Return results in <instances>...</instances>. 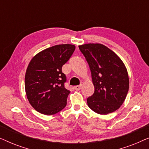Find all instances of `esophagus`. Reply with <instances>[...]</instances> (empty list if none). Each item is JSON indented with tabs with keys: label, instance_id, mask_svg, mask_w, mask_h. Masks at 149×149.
<instances>
[{
	"label": "esophagus",
	"instance_id": "obj_1",
	"mask_svg": "<svg viewBox=\"0 0 149 149\" xmlns=\"http://www.w3.org/2000/svg\"><path fill=\"white\" fill-rule=\"evenodd\" d=\"M81 87H82V85H77V86H74V89H75V90L78 91V90H80V89H81Z\"/></svg>",
	"mask_w": 149,
	"mask_h": 149
}]
</instances>
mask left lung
<instances>
[{"label": "left lung", "instance_id": "left-lung-1", "mask_svg": "<svg viewBox=\"0 0 149 149\" xmlns=\"http://www.w3.org/2000/svg\"><path fill=\"white\" fill-rule=\"evenodd\" d=\"M79 48L88 63L95 89L87 99L88 107L100 115L117 111L129 89V77L123 62L102 44L87 43Z\"/></svg>", "mask_w": 149, "mask_h": 149}]
</instances>
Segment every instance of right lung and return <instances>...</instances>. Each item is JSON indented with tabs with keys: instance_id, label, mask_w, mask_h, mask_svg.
Wrapping results in <instances>:
<instances>
[{
	"instance_id": "right-lung-1",
	"label": "right lung",
	"mask_w": 149,
	"mask_h": 149,
	"mask_svg": "<svg viewBox=\"0 0 149 149\" xmlns=\"http://www.w3.org/2000/svg\"><path fill=\"white\" fill-rule=\"evenodd\" d=\"M74 49V45H58L38 53L29 62L25 74L26 94L40 113L54 115L66 107L70 91L64 87L66 75L62 67Z\"/></svg>"
}]
</instances>
